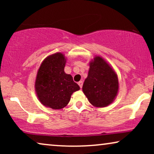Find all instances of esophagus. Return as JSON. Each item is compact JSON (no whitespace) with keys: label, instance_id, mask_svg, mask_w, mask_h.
I'll list each match as a JSON object with an SVG mask.
<instances>
[{"label":"esophagus","instance_id":"obj_1","mask_svg":"<svg viewBox=\"0 0 154 154\" xmlns=\"http://www.w3.org/2000/svg\"><path fill=\"white\" fill-rule=\"evenodd\" d=\"M78 84H79L80 88H82V87H83V81H79V83H78Z\"/></svg>","mask_w":154,"mask_h":154}]
</instances>
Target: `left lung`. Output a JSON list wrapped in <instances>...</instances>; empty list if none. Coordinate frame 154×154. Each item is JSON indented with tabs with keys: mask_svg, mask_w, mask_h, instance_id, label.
I'll return each instance as SVG.
<instances>
[{
	"mask_svg": "<svg viewBox=\"0 0 154 154\" xmlns=\"http://www.w3.org/2000/svg\"><path fill=\"white\" fill-rule=\"evenodd\" d=\"M119 90L118 77L112 68L100 57L90 64L83 91L94 106L104 107L113 102Z\"/></svg>",
	"mask_w": 154,
	"mask_h": 154,
	"instance_id": "left-lung-1",
	"label": "left lung"
}]
</instances>
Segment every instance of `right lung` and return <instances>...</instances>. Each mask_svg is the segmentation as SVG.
Instances as JSON below:
<instances>
[{"instance_id":"1","label":"right lung","mask_w":154,"mask_h":154,"mask_svg":"<svg viewBox=\"0 0 154 154\" xmlns=\"http://www.w3.org/2000/svg\"><path fill=\"white\" fill-rule=\"evenodd\" d=\"M66 60L62 53L48 57L38 71L35 87L38 97L44 106L60 109L68 104L73 92L80 87L71 75L65 73Z\"/></svg>"}]
</instances>
